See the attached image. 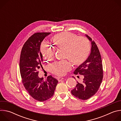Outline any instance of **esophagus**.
Wrapping results in <instances>:
<instances>
[{"instance_id": "34e87169", "label": "esophagus", "mask_w": 121, "mask_h": 121, "mask_svg": "<svg viewBox=\"0 0 121 121\" xmlns=\"http://www.w3.org/2000/svg\"><path fill=\"white\" fill-rule=\"evenodd\" d=\"M64 78H63L59 77V78H57V79H58V81H61L62 80H63Z\"/></svg>"}]
</instances>
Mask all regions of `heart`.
Segmentation results:
<instances>
[{"label":"heart","mask_w":121,"mask_h":121,"mask_svg":"<svg viewBox=\"0 0 121 121\" xmlns=\"http://www.w3.org/2000/svg\"><path fill=\"white\" fill-rule=\"evenodd\" d=\"M54 45L59 48L65 49V56L76 65L83 63L87 58L91 51L90 43L83 36H78L70 32H62L55 34L51 39ZM41 52L46 60L52 58L55 54L53 47L45 43H43L40 47ZM71 65L65 60L56 62L50 65L53 73L58 76H63L69 71Z\"/></svg>","instance_id":"1"}]
</instances>
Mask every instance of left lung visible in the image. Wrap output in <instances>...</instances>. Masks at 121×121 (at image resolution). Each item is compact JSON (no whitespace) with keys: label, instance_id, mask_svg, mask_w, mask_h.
I'll use <instances>...</instances> for the list:
<instances>
[{"label":"left lung","instance_id":"1","mask_svg":"<svg viewBox=\"0 0 121 121\" xmlns=\"http://www.w3.org/2000/svg\"><path fill=\"white\" fill-rule=\"evenodd\" d=\"M91 42V52L87 59L81 64L74 72L75 75L84 76L82 83L77 82L71 93L76 98L87 100L95 95L98 91L103 78V69L101 56L94 41L86 35Z\"/></svg>","mask_w":121,"mask_h":121}]
</instances>
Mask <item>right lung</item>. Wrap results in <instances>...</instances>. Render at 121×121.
<instances>
[{"label":"right lung","instance_id":"obj_1","mask_svg":"<svg viewBox=\"0 0 121 121\" xmlns=\"http://www.w3.org/2000/svg\"><path fill=\"white\" fill-rule=\"evenodd\" d=\"M50 32L33 34L25 43L21 51L20 70L24 87L29 94L39 101H44L54 94L58 80L52 76L46 80L38 77V70L43 67V55L40 45Z\"/></svg>","mask_w":121,"mask_h":121}]
</instances>
